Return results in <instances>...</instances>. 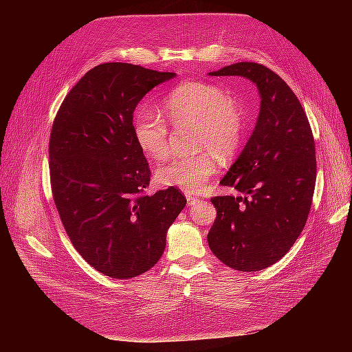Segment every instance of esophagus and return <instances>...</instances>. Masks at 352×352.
<instances>
[{
    "label": "esophagus",
    "mask_w": 352,
    "mask_h": 352,
    "mask_svg": "<svg viewBox=\"0 0 352 352\" xmlns=\"http://www.w3.org/2000/svg\"><path fill=\"white\" fill-rule=\"evenodd\" d=\"M186 199H188V204L189 206H192V204H195L197 201H199V198L198 197H195V195H192V194H186Z\"/></svg>",
    "instance_id": "1"
}]
</instances>
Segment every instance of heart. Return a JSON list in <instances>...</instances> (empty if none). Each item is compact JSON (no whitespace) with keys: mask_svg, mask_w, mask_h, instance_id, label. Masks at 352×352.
<instances>
[{"mask_svg":"<svg viewBox=\"0 0 352 352\" xmlns=\"http://www.w3.org/2000/svg\"><path fill=\"white\" fill-rule=\"evenodd\" d=\"M164 109L175 126H195L194 146L202 151L172 158L157 168L155 179L162 186L197 192L217 173V155L228 158L238 150L245 131L243 114L225 91L206 82L179 85L166 97ZM133 136L148 157L168 155V124L157 110L142 105L135 111Z\"/></svg>","mask_w":352,"mask_h":352,"instance_id":"heart-1","label":"heart"}]
</instances>
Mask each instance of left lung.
I'll list each match as a JSON object with an SVG mask.
<instances>
[{"label": "left lung", "mask_w": 352, "mask_h": 352, "mask_svg": "<svg viewBox=\"0 0 352 352\" xmlns=\"http://www.w3.org/2000/svg\"><path fill=\"white\" fill-rule=\"evenodd\" d=\"M241 76L261 97L255 129L221 179L243 197H214L210 250L229 267L258 272L291 250L307 223L316 186V146L301 102L286 82L258 63L241 61L208 73Z\"/></svg>", "instance_id": "1"}]
</instances>
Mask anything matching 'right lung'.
Listing matches in <instances>:
<instances>
[{
    "label": "right lung",
    "mask_w": 352,
    "mask_h": 352,
    "mask_svg": "<svg viewBox=\"0 0 352 352\" xmlns=\"http://www.w3.org/2000/svg\"><path fill=\"white\" fill-rule=\"evenodd\" d=\"M175 76L104 63L74 85L52 123L50 179L61 223L82 258L114 279L153 267L186 204L177 188L145 194L151 170L133 136L138 102Z\"/></svg>",
    "instance_id": "add662e5"
}]
</instances>
